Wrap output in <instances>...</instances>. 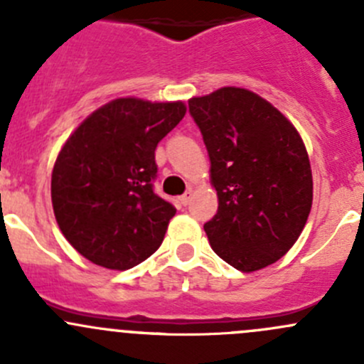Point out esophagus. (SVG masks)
I'll use <instances>...</instances> for the list:
<instances>
[{"label":"esophagus","instance_id":"esophagus-1","mask_svg":"<svg viewBox=\"0 0 364 364\" xmlns=\"http://www.w3.org/2000/svg\"><path fill=\"white\" fill-rule=\"evenodd\" d=\"M192 197H193V190H186V192L179 197V203H181L183 205H186L190 200H192Z\"/></svg>","mask_w":364,"mask_h":364}]
</instances>
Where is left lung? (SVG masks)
<instances>
[{
	"instance_id": "1",
	"label": "left lung",
	"mask_w": 364,
	"mask_h": 364,
	"mask_svg": "<svg viewBox=\"0 0 364 364\" xmlns=\"http://www.w3.org/2000/svg\"><path fill=\"white\" fill-rule=\"evenodd\" d=\"M200 128L218 211L204 225L220 259L243 273L292 248L314 200L310 160L294 124L243 87L188 100Z\"/></svg>"
}]
</instances>
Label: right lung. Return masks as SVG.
<instances>
[{
	"instance_id": "add662e5",
	"label": "right lung",
	"mask_w": 364,
	"mask_h": 364,
	"mask_svg": "<svg viewBox=\"0 0 364 364\" xmlns=\"http://www.w3.org/2000/svg\"><path fill=\"white\" fill-rule=\"evenodd\" d=\"M185 112L183 102L116 98L65 142L50 179L54 216L87 260L124 271L159 250L176 208L153 190L155 149Z\"/></svg>"
}]
</instances>
